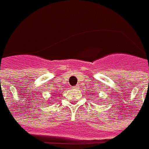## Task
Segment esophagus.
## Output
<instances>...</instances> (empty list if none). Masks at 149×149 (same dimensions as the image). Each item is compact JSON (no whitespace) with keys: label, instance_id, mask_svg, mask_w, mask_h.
I'll return each instance as SVG.
<instances>
[{"label":"esophagus","instance_id":"34e87169","mask_svg":"<svg viewBox=\"0 0 149 149\" xmlns=\"http://www.w3.org/2000/svg\"><path fill=\"white\" fill-rule=\"evenodd\" d=\"M77 88H78V86H73V87H72V90H77Z\"/></svg>","mask_w":149,"mask_h":149}]
</instances>
